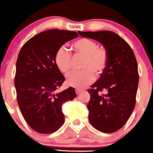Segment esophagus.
Returning a JSON list of instances; mask_svg holds the SVG:
<instances>
[{
    "instance_id": "esophagus-1",
    "label": "esophagus",
    "mask_w": 153,
    "mask_h": 153,
    "mask_svg": "<svg viewBox=\"0 0 153 153\" xmlns=\"http://www.w3.org/2000/svg\"><path fill=\"white\" fill-rule=\"evenodd\" d=\"M82 91V90H81V89H76V94H79Z\"/></svg>"
}]
</instances>
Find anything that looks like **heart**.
<instances>
[{
	"mask_svg": "<svg viewBox=\"0 0 153 153\" xmlns=\"http://www.w3.org/2000/svg\"><path fill=\"white\" fill-rule=\"evenodd\" d=\"M75 55L84 56L82 71H73L67 76V83L72 87L82 88L93 82L95 74H101L105 71L108 62V53L104 48L98 47L96 42L82 38L72 45ZM57 68L62 73L67 74L73 67V57L65 48L58 50L55 56Z\"/></svg>",
	"mask_w": 153,
	"mask_h": 153,
	"instance_id": "b5f03b06",
	"label": "heart"
}]
</instances>
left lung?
Segmentation results:
<instances>
[{
	"label": "left lung",
	"mask_w": 153,
	"mask_h": 153,
	"mask_svg": "<svg viewBox=\"0 0 153 153\" xmlns=\"http://www.w3.org/2000/svg\"><path fill=\"white\" fill-rule=\"evenodd\" d=\"M82 37L100 42L108 53V62L99 79L88 89V120L104 133L117 131L131 116L136 102L138 70L129 45L114 32H78ZM106 90L103 95L101 93Z\"/></svg>",
	"instance_id": "8db88e82"
}]
</instances>
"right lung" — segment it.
<instances>
[{"mask_svg": "<svg viewBox=\"0 0 153 153\" xmlns=\"http://www.w3.org/2000/svg\"><path fill=\"white\" fill-rule=\"evenodd\" d=\"M78 36L74 31L45 30L29 39L19 52L15 76L18 104L27 124L41 134L54 132L62 126V105L76 97L72 87L56 92L65 77L55 56L65 42Z\"/></svg>", "mask_w": 153, "mask_h": 153, "instance_id": "add662e5", "label": "right lung"}]
</instances>
